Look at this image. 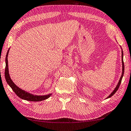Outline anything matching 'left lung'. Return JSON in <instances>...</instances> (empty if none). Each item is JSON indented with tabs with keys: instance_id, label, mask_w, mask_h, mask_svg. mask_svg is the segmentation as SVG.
I'll list each match as a JSON object with an SVG mask.
<instances>
[{
	"instance_id": "1",
	"label": "left lung",
	"mask_w": 131,
	"mask_h": 131,
	"mask_svg": "<svg viewBox=\"0 0 131 131\" xmlns=\"http://www.w3.org/2000/svg\"><path fill=\"white\" fill-rule=\"evenodd\" d=\"M122 49V48H121ZM122 74H121V76L120 77V79L119 80V82H118V84L117 85V86L115 87V88L114 89V90L113 91V92H112L108 96L106 99H108L110 97H111V96H113V95L115 94V93L117 92V91L118 90V88H119V87L120 86V84H121V81H122V79L123 78V76H124V61H123V51H122Z\"/></svg>"
}]
</instances>
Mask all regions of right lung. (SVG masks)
I'll use <instances>...</instances> for the list:
<instances>
[{"label": "right lung", "mask_w": 131, "mask_h": 131, "mask_svg": "<svg viewBox=\"0 0 131 131\" xmlns=\"http://www.w3.org/2000/svg\"><path fill=\"white\" fill-rule=\"evenodd\" d=\"M10 49V48H9ZM9 49L8 50L7 54H6V68H5V79L6 82H7V84L9 85L10 88L12 89V90L14 91V92L16 93V95L18 97L21 99L25 100L30 101H40L42 100H45L47 99H48L49 97L51 96L52 93L48 94L47 95H34L31 93H28L27 92H26L25 90H23V89H21L18 88L17 86L14 83V82L12 81V80L10 78L9 73V68H8V60H7V57L8 53L9 52Z\"/></svg>", "instance_id": "right-lung-1"}]
</instances>
